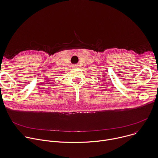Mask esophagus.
Returning <instances> with one entry per match:
<instances>
[{
  "mask_svg": "<svg viewBox=\"0 0 158 158\" xmlns=\"http://www.w3.org/2000/svg\"><path fill=\"white\" fill-rule=\"evenodd\" d=\"M77 66V65H76V64H74V65H73V67H74V68H76Z\"/></svg>",
  "mask_w": 158,
  "mask_h": 158,
  "instance_id": "34e87169",
  "label": "esophagus"
}]
</instances>
